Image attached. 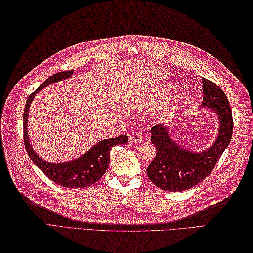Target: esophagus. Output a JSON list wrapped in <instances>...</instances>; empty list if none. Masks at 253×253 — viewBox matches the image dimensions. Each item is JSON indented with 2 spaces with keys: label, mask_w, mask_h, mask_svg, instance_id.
I'll use <instances>...</instances> for the list:
<instances>
[{
  "label": "esophagus",
  "mask_w": 253,
  "mask_h": 253,
  "mask_svg": "<svg viewBox=\"0 0 253 253\" xmlns=\"http://www.w3.org/2000/svg\"><path fill=\"white\" fill-rule=\"evenodd\" d=\"M130 140H131V142L136 143V144H137V143H142V142H143V136L141 135V134H138V133L131 134Z\"/></svg>",
  "instance_id": "1"
}]
</instances>
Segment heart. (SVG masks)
I'll return each instance as SVG.
<instances>
[{
    "instance_id": "1",
    "label": "heart",
    "mask_w": 253,
    "mask_h": 253,
    "mask_svg": "<svg viewBox=\"0 0 253 253\" xmlns=\"http://www.w3.org/2000/svg\"><path fill=\"white\" fill-rule=\"evenodd\" d=\"M176 90H177V87L174 84L169 83V84L164 85L161 87V88L154 90L151 95L143 97L141 105L143 107H147V108L155 106L159 104V102L169 99V98L174 94V91Z\"/></svg>"
}]
</instances>
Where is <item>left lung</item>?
<instances>
[{
    "mask_svg": "<svg viewBox=\"0 0 253 253\" xmlns=\"http://www.w3.org/2000/svg\"><path fill=\"white\" fill-rule=\"evenodd\" d=\"M203 100L201 107L214 112L218 132L212 145L204 151L184 148L172 137V126L157 125L152 133V144L157 154L146 169L149 180L164 191L181 192L195 187L209 176L233 135V115L224 91L213 82L202 79Z\"/></svg>",
    "mask_w": 253,
    "mask_h": 253,
    "instance_id": "1",
    "label": "left lung"
}]
</instances>
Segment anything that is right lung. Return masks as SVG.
Returning <instances> with one entry per match:
<instances>
[{"instance_id": "right-lung-1", "label": "right lung", "mask_w": 253, "mask_h": 253, "mask_svg": "<svg viewBox=\"0 0 253 253\" xmlns=\"http://www.w3.org/2000/svg\"><path fill=\"white\" fill-rule=\"evenodd\" d=\"M72 75H73V71L56 73L43 82L28 97L24 111V143L29 157L32 158L36 166L50 180H52L56 184L62 185V187L82 189L96 183L98 180L104 176L110 162V149L116 145L126 144L128 137L126 135H121L118 137L102 140L96 143L94 146L89 148L83 155L70 162L50 163L42 157H40L36 153L28 137V116L30 105H32L34 98L37 96L41 89H43L44 87L51 84L56 83V82L70 79Z\"/></svg>"}]
</instances>
